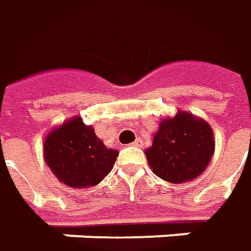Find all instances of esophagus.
Instances as JSON below:
<instances>
[{"label":"esophagus","instance_id":"esophagus-1","mask_svg":"<svg viewBox=\"0 0 251 251\" xmlns=\"http://www.w3.org/2000/svg\"><path fill=\"white\" fill-rule=\"evenodd\" d=\"M131 145L135 146V148H142V146H144V144H142V141H141V139H137V141H135V142H132Z\"/></svg>","mask_w":251,"mask_h":251}]
</instances>
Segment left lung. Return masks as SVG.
<instances>
[{
	"instance_id": "1",
	"label": "left lung",
	"mask_w": 251,
	"mask_h": 251,
	"mask_svg": "<svg viewBox=\"0 0 251 251\" xmlns=\"http://www.w3.org/2000/svg\"><path fill=\"white\" fill-rule=\"evenodd\" d=\"M216 141L211 126L189 112L164 116L145 151L153 174L170 184L193 181L207 169Z\"/></svg>"
}]
</instances>
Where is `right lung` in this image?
<instances>
[{"label":"right lung","mask_w":251,"mask_h":251,"mask_svg":"<svg viewBox=\"0 0 251 251\" xmlns=\"http://www.w3.org/2000/svg\"><path fill=\"white\" fill-rule=\"evenodd\" d=\"M44 160L53 176L70 188L98 185L114 166L119 151L107 148L92 126L75 116L48 131L43 144Z\"/></svg>","instance_id":"obj_1"}]
</instances>
